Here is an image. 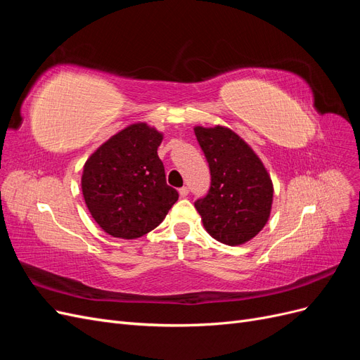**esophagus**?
Instances as JSON below:
<instances>
[{"mask_svg":"<svg viewBox=\"0 0 360 360\" xmlns=\"http://www.w3.org/2000/svg\"><path fill=\"white\" fill-rule=\"evenodd\" d=\"M179 193H180V197H188V193H189V189L186 188V186H183V188H180L179 189Z\"/></svg>","mask_w":360,"mask_h":360,"instance_id":"1","label":"esophagus"}]
</instances>
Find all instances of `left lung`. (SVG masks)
<instances>
[{
	"label": "left lung",
	"instance_id": "left-lung-1",
	"mask_svg": "<svg viewBox=\"0 0 360 360\" xmlns=\"http://www.w3.org/2000/svg\"><path fill=\"white\" fill-rule=\"evenodd\" d=\"M210 168V189L195 201L205 231L237 246L255 237L269 221L274 184L263 162L231 129H193Z\"/></svg>",
	"mask_w": 360,
	"mask_h": 360
}]
</instances>
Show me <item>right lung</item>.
I'll list each match as a JSON object with an SVG mask.
<instances>
[{
    "instance_id": "right-lung-1",
    "label": "right lung",
    "mask_w": 360,
    "mask_h": 360,
    "mask_svg": "<svg viewBox=\"0 0 360 360\" xmlns=\"http://www.w3.org/2000/svg\"><path fill=\"white\" fill-rule=\"evenodd\" d=\"M162 138L146 123L130 124L85 162L84 200L93 219L110 236L129 240L150 233L179 200L158 156Z\"/></svg>"
}]
</instances>
